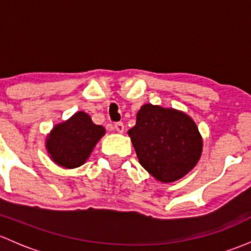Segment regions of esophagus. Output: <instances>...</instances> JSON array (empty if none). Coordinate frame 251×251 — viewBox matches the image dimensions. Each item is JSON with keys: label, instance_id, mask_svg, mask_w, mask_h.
I'll return each mask as SVG.
<instances>
[{"label": "esophagus", "instance_id": "1", "mask_svg": "<svg viewBox=\"0 0 251 251\" xmlns=\"http://www.w3.org/2000/svg\"><path fill=\"white\" fill-rule=\"evenodd\" d=\"M114 128H115V131L118 133H123L124 130H125V126H124L123 123H116L115 125H114Z\"/></svg>", "mask_w": 251, "mask_h": 251}]
</instances>
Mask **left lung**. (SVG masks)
Returning <instances> with one entry per match:
<instances>
[{"mask_svg": "<svg viewBox=\"0 0 251 251\" xmlns=\"http://www.w3.org/2000/svg\"><path fill=\"white\" fill-rule=\"evenodd\" d=\"M128 136L141 165L161 183L186 176L203 151V137L188 114L151 103L137 111Z\"/></svg>", "mask_w": 251, "mask_h": 251, "instance_id": "1", "label": "left lung"}]
</instances>
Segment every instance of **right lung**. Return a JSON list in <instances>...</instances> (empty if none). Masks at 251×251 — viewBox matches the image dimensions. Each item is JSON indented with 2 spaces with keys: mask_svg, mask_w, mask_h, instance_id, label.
<instances>
[{
  "mask_svg": "<svg viewBox=\"0 0 251 251\" xmlns=\"http://www.w3.org/2000/svg\"><path fill=\"white\" fill-rule=\"evenodd\" d=\"M104 135L103 126L96 125L85 111H77L68 120L53 126L45 147L53 163L63 169H75L86 163Z\"/></svg>",
  "mask_w": 251,
  "mask_h": 251,
  "instance_id": "1",
  "label": "right lung"
}]
</instances>
